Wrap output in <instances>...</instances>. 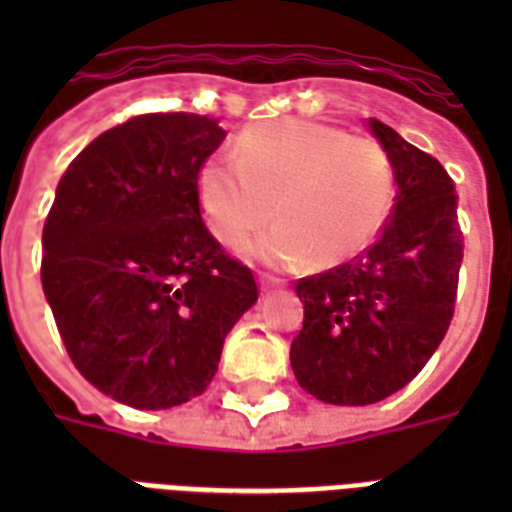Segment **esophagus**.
Instances as JSON below:
<instances>
[{"mask_svg":"<svg viewBox=\"0 0 512 512\" xmlns=\"http://www.w3.org/2000/svg\"><path fill=\"white\" fill-rule=\"evenodd\" d=\"M284 284V279H279V276H271V273H260V287L263 289H276Z\"/></svg>","mask_w":512,"mask_h":512,"instance_id":"esophagus-1","label":"esophagus"}]
</instances>
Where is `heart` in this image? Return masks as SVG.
I'll use <instances>...</instances> for the list:
<instances>
[{
    "instance_id": "heart-1",
    "label": "heart",
    "mask_w": 512,
    "mask_h": 512,
    "mask_svg": "<svg viewBox=\"0 0 512 512\" xmlns=\"http://www.w3.org/2000/svg\"><path fill=\"white\" fill-rule=\"evenodd\" d=\"M196 196L225 247H239L263 228L273 204L279 225L252 252L273 265L311 255L313 265L332 268L377 239L396 199V167L377 140L281 119L249 127L236 140V164L223 156L201 164Z\"/></svg>"
}]
</instances>
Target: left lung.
<instances>
[{"label": "left lung", "mask_w": 512, "mask_h": 512, "mask_svg": "<svg viewBox=\"0 0 512 512\" xmlns=\"http://www.w3.org/2000/svg\"><path fill=\"white\" fill-rule=\"evenodd\" d=\"M396 167L393 215L372 247L297 281L303 329L289 348L300 388L366 406L417 377L452 324L462 239L454 180L438 159L369 119Z\"/></svg>", "instance_id": "left-lung-1"}]
</instances>
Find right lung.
Returning <instances> with one entry per match:
<instances>
[{
  "mask_svg": "<svg viewBox=\"0 0 512 512\" xmlns=\"http://www.w3.org/2000/svg\"><path fill=\"white\" fill-rule=\"evenodd\" d=\"M223 140L209 116H132L68 164L44 220L42 287L68 356L135 409L201 396L260 295L201 220L196 175Z\"/></svg>",
  "mask_w": 512,
  "mask_h": 512,
  "instance_id": "obj_1",
  "label": "right lung"
}]
</instances>
